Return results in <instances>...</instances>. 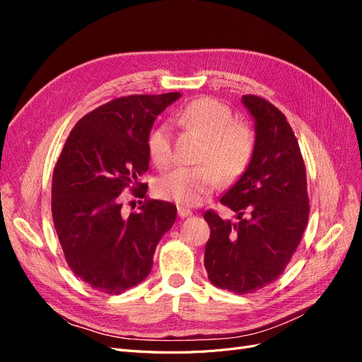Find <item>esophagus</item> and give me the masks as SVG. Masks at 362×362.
<instances>
[{
  "instance_id": "obj_1",
  "label": "esophagus",
  "mask_w": 362,
  "mask_h": 362,
  "mask_svg": "<svg viewBox=\"0 0 362 362\" xmlns=\"http://www.w3.org/2000/svg\"><path fill=\"white\" fill-rule=\"evenodd\" d=\"M193 213L189 210V208H184V206H178V216L181 218H185V217H190Z\"/></svg>"
}]
</instances>
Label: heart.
<instances>
[{
	"label": "heart",
	"mask_w": 362,
	"mask_h": 362,
	"mask_svg": "<svg viewBox=\"0 0 362 362\" xmlns=\"http://www.w3.org/2000/svg\"><path fill=\"white\" fill-rule=\"evenodd\" d=\"M222 101L210 96L198 98L184 105L177 115L178 124L205 137L198 156L201 164L180 168L161 177L156 185L161 199L181 206H198L222 182L242 177L255 152L252 129L238 120ZM148 152L158 169H169L173 163L170 129L157 127L148 137Z\"/></svg>",
	"instance_id": "obj_1"
}]
</instances>
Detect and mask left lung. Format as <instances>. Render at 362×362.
<instances>
[{
	"instance_id": "8db88e82",
	"label": "left lung",
	"mask_w": 362,
	"mask_h": 362,
	"mask_svg": "<svg viewBox=\"0 0 362 362\" xmlns=\"http://www.w3.org/2000/svg\"><path fill=\"white\" fill-rule=\"evenodd\" d=\"M242 103L255 119V152L221 198L238 222L223 221L214 210L204 214L210 226L204 255L208 279L235 294L254 293L282 275L310 216L305 163L287 117L257 95H243Z\"/></svg>"
}]
</instances>
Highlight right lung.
<instances>
[{"label": "right lung", "instance_id": "1", "mask_svg": "<svg viewBox=\"0 0 362 362\" xmlns=\"http://www.w3.org/2000/svg\"><path fill=\"white\" fill-rule=\"evenodd\" d=\"M178 98H116L83 116L64 141L52 172V222L69 269L98 291L120 294L144 281L177 218V206L149 199L139 178L149 169L152 124ZM127 188L146 199L129 216L119 211Z\"/></svg>", "mask_w": 362, "mask_h": 362}]
</instances>
